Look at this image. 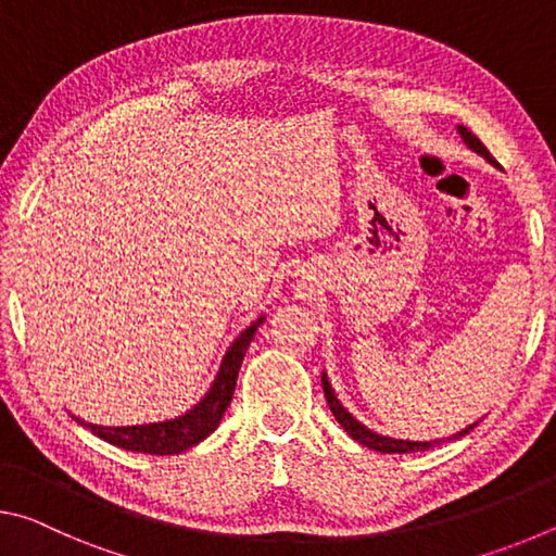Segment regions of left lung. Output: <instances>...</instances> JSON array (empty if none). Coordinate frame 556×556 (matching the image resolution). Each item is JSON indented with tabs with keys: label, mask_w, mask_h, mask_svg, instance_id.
<instances>
[{
	"label": "left lung",
	"mask_w": 556,
	"mask_h": 556,
	"mask_svg": "<svg viewBox=\"0 0 556 556\" xmlns=\"http://www.w3.org/2000/svg\"><path fill=\"white\" fill-rule=\"evenodd\" d=\"M456 129H458L460 139H464V144L470 149V152H476L478 156H483L485 162L491 164V166H497V162H495V159L491 156V152H488V149L481 144V139H478V137L473 135V131H468L466 127H460V125H458ZM321 382H324L326 402H328V407H331L336 421H338V425H341V427L348 431V437L357 441V444L368 446V448H372V451H380V454H414V451H427V448L437 446V444H441V441H444V439L412 441V439H394V437L378 434V431H372V429L365 427L361 419H355L353 414L343 407V402L338 400L336 390L331 388V382H328V375H326V370L321 372ZM478 421H481V419H478ZM478 421H473V425H468L466 429H460V431H456L454 437H446V439H460V437H466L470 429L478 427Z\"/></svg>",
	"instance_id": "obj_1"
}]
</instances>
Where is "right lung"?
I'll use <instances>...</instances> for the list:
<instances>
[{
    "label": "right lung",
    "mask_w": 556,
    "mask_h": 556,
    "mask_svg": "<svg viewBox=\"0 0 556 556\" xmlns=\"http://www.w3.org/2000/svg\"><path fill=\"white\" fill-rule=\"evenodd\" d=\"M265 314H260L240 336L228 345L225 351L220 368L215 372L211 388L205 390L203 397L193 404L191 409L172 419L149 421V425H131V427H102L92 425L80 417H73L80 427L90 429L92 434L105 439L108 444L137 451V454H152V456H172L188 451L195 444H201L205 437H211L218 429L225 409L230 407L235 382H238V372L242 365V357L255 338L260 324H265Z\"/></svg>",
    "instance_id": "obj_1"
}]
</instances>
